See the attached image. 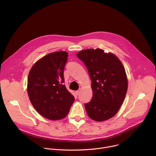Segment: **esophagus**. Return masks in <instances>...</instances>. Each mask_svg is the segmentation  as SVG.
Masks as SVG:
<instances>
[{"label":"esophagus","mask_w":156,"mask_h":156,"mask_svg":"<svg viewBox=\"0 0 156 156\" xmlns=\"http://www.w3.org/2000/svg\"><path fill=\"white\" fill-rule=\"evenodd\" d=\"M80 90H78V91H76V94L77 95H79V94H80Z\"/></svg>","instance_id":"34e87169"}]
</instances>
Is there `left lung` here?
Segmentation results:
<instances>
[{"instance_id":"obj_1","label":"left lung","mask_w":156,"mask_h":156,"mask_svg":"<svg viewBox=\"0 0 156 156\" xmlns=\"http://www.w3.org/2000/svg\"><path fill=\"white\" fill-rule=\"evenodd\" d=\"M76 55L86 65L92 82L93 98L84 104L87 114L98 122L113 117L127 92L128 80L122 62L114 54L101 49L83 50Z\"/></svg>"}]
</instances>
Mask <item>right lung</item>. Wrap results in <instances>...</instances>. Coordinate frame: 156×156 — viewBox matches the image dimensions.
<instances>
[{
	"label": "right lung",
	"instance_id": "right-lung-1",
	"mask_svg": "<svg viewBox=\"0 0 156 156\" xmlns=\"http://www.w3.org/2000/svg\"><path fill=\"white\" fill-rule=\"evenodd\" d=\"M68 56L65 51L50 53L36 62L28 75L30 100L37 112L49 120L65 117L75 101L63 84Z\"/></svg>",
	"mask_w": 156,
	"mask_h": 156
}]
</instances>
